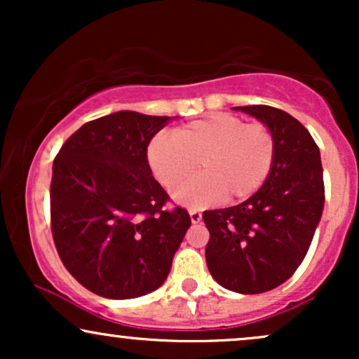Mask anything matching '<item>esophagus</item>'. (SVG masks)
I'll return each instance as SVG.
<instances>
[{
  "mask_svg": "<svg viewBox=\"0 0 359 359\" xmlns=\"http://www.w3.org/2000/svg\"><path fill=\"white\" fill-rule=\"evenodd\" d=\"M189 216H191V221L194 224H197V222H201V219H203V212L199 209H189Z\"/></svg>",
  "mask_w": 359,
  "mask_h": 359,
  "instance_id": "obj_1",
  "label": "esophagus"
}]
</instances>
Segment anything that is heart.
<instances>
[{
	"instance_id": "obj_1",
	"label": "heart",
	"mask_w": 359,
	"mask_h": 359,
	"mask_svg": "<svg viewBox=\"0 0 359 359\" xmlns=\"http://www.w3.org/2000/svg\"><path fill=\"white\" fill-rule=\"evenodd\" d=\"M273 160L275 138L269 128L226 113L156 135L147 147L148 165L165 187H174L200 162L203 172L172 191L177 203L192 208H208L228 196H253L269 179Z\"/></svg>"
}]
</instances>
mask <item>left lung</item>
<instances>
[{
	"mask_svg": "<svg viewBox=\"0 0 359 359\" xmlns=\"http://www.w3.org/2000/svg\"><path fill=\"white\" fill-rule=\"evenodd\" d=\"M257 118L275 138L269 179L245 203L205 211V262L221 287L262 294L294 275L324 209L320 151L302 123L271 106L233 108Z\"/></svg>",
	"mask_w": 359,
	"mask_h": 359,
	"instance_id": "1",
	"label": "left lung"
}]
</instances>
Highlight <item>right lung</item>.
Segmentation results:
<instances>
[{
	"instance_id": "1",
	"label": "right lung",
	"mask_w": 359,
	"mask_h": 359,
	"mask_svg": "<svg viewBox=\"0 0 359 359\" xmlns=\"http://www.w3.org/2000/svg\"><path fill=\"white\" fill-rule=\"evenodd\" d=\"M172 119L111 113L82 125L53 160V241L93 294L137 299L156 290L191 228L185 209H163L168 196L147 162L148 143Z\"/></svg>"
}]
</instances>
